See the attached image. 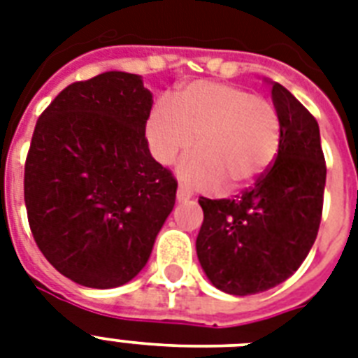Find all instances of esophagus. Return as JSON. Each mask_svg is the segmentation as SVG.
<instances>
[{
  "mask_svg": "<svg viewBox=\"0 0 358 358\" xmlns=\"http://www.w3.org/2000/svg\"><path fill=\"white\" fill-rule=\"evenodd\" d=\"M191 199V193L185 189L184 185H180L178 191H176V201L178 202H187Z\"/></svg>",
  "mask_w": 358,
  "mask_h": 358,
  "instance_id": "obj_1",
  "label": "esophagus"
}]
</instances>
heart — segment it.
I'll use <instances>...</instances> for the list:
<instances>
[{"mask_svg":"<svg viewBox=\"0 0 358 358\" xmlns=\"http://www.w3.org/2000/svg\"><path fill=\"white\" fill-rule=\"evenodd\" d=\"M146 137L159 163L169 165L195 143V156L178 174L196 189H247L273 165L282 128L267 98L229 83L196 81L176 94L173 108L157 103Z\"/></svg>","mask_w":358,"mask_h":358,"instance_id":"b5f03b06","label":"heart"}]
</instances>
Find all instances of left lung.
Segmentation results:
<instances>
[{
    "instance_id": "left-lung-1",
    "label": "left lung",
    "mask_w": 358,
    "mask_h": 358,
    "mask_svg": "<svg viewBox=\"0 0 358 358\" xmlns=\"http://www.w3.org/2000/svg\"><path fill=\"white\" fill-rule=\"evenodd\" d=\"M269 83L282 128L275 163L236 199H199L196 256L210 282L230 295L260 294L292 277L322 221L327 167L320 126L288 89Z\"/></svg>"
}]
</instances>
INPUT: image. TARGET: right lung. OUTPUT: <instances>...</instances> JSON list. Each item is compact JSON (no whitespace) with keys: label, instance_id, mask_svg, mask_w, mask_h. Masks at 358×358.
I'll use <instances>...</instances> for the list:
<instances>
[{"label":"right lung","instance_id":"obj_1","mask_svg":"<svg viewBox=\"0 0 358 358\" xmlns=\"http://www.w3.org/2000/svg\"><path fill=\"white\" fill-rule=\"evenodd\" d=\"M152 103L141 76L111 70L66 87L36 120L24 174L31 232L87 288L137 277L173 212L178 184L145 137Z\"/></svg>","mask_w":358,"mask_h":358}]
</instances>
